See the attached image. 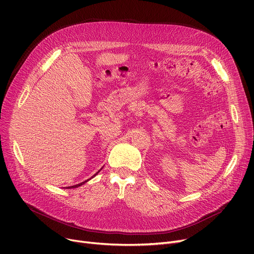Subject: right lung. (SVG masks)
<instances>
[{
    "mask_svg": "<svg viewBox=\"0 0 254 254\" xmlns=\"http://www.w3.org/2000/svg\"><path fill=\"white\" fill-rule=\"evenodd\" d=\"M101 170H102V169H101ZM101 170H100V171H101ZM100 171H98V172L96 173V174H95V175H93V176H92L91 178H93V177H95L96 175H98V173H99ZM91 178H89V179H87V180H85V181H83V182H81V183H79V184H76V185H73V186H68V188H66V189H76V188H79V186H81V185H83L84 183H86V182H87L88 180H90Z\"/></svg>",
    "mask_w": 254,
    "mask_h": 254,
    "instance_id": "add662e5",
    "label": "right lung"
}]
</instances>
